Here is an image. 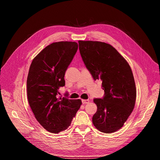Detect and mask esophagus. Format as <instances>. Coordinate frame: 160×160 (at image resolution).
Masks as SVG:
<instances>
[{
  "label": "esophagus",
  "instance_id": "34e87169",
  "mask_svg": "<svg viewBox=\"0 0 160 160\" xmlns=\"http://www.w3.org/2000/svg\"><path fill=\"white\" fill-rule=\"evenodd\" d=\"M82 104H88V103L90 102V100H82Z\"/></svg>",
  "mask_w": 160,
  "mask_h": 160
}]
</instances>
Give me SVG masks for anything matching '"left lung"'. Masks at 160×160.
I'll list each match as a JSON object with an SVG mask.
<instances>
[{
  "instance_id": "8db88e82",
  "label": "left lung",
  "mask_w": 160,
  "mask_h": 160,
  "mask_svg": "<svg viewBox=\"0 0 160 160\" xmlns=\"http://www.w3.org/2000/svg\"><path fill=\"white\" fill-rule=\"evenodd\" d=\"M80 53L94 80H102L103 98H95L92 117L99 131L110 133L123 126L134 108L136 88L130 65L116 48L98 41L79 40Z\"/></svg>"
}]
</instances>
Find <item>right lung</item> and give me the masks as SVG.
<instances>
[{
  "label": "right lung",
  "mask_w": 160,
  "mask_h": 160,
  "mask_svg": "<svg viewBox=\"0 0 160 160\" xmlns=\"http://www.w3.org/2000/svg\"><path fill=\"white\" fill-rule=\"evenodd\" d=\"M76 42L61 41L46 46L33 59L27 77V97L36 118L45 130L58 133L68 128L81 100L57 98L64 86L65 72L78 50Z\"/></svg>",
  "instance_id": "right-lung-1"
}]
</instances>
